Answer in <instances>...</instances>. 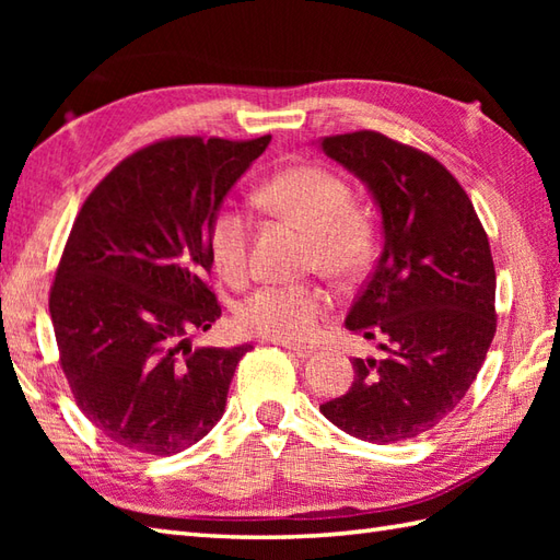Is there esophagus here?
Segmentation results:
<instances>
[{"label": "esophagus", "instance_id": "obj_1", "mask_svg": "<svg viewBox=\"0 0 560 560\" xmlns=\"http://www.w3.org/2000/svg\"><path fill=\"white\" fill-rule=\"evenodd\" d=\"M283 347H287L289 353L295 355V359H301V361H307L315 353L313 347H301V343H283Z\"/></svg>", "mask_w": 560, "mask_h": 560}]
</instances>
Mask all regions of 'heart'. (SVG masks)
Returning <instances> with one entry per match:
<instances>
[{"mask_svg":"<svg viewBox=\"0 0 560 560\" xmlns=\"http://www.w3.org/2000/svg\"><path fill=\"white\" fill-rule=\"evenodd\" d=\"M257 205L311 233V261L337 279H353L368 267L375 233L363 211L351 209V187L319 165H293L257 189ZM247 219L233 207L213 211L207 245L221 277L237 281L247 269ZM329 307V295L315 283H269L237 307V325L267 339H307Z\"/></svg>","mask_w":560,"mask_h":560,"instance_id":"heart-1","label":"heart"}]
</instances>
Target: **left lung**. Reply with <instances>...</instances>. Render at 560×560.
Segmentation results:
<instances>
[{
  "label": "left lung",
  "mask_w": 560,
  "mask_h": 560,
  "mask_svg": "<svg viewBox=\"0 0 560 560\" xmlns=\"http://www.w3.org/2000/svg\"><path fill=\"white\" fill-rule=\"evenodd\" d=\"M365 185L383 253L347 315L383 359H353L347 395L319 407L337 428L389 445L431 431L467 395L495 335V269L483 225L445 165L377 132L317 139Z\"/></svg>",
  "instance_id": "left-lung-1"
}]
</instances>
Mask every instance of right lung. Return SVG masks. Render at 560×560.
<instances>
[{
	"label": "right lung",
	"mask_w": 560,
	"mask_h": 560,
	"mask_svg": "<svg viewBox=\"0 0 560 560\" xmlns=\"http://www.w3.org/2000/svg\"><path fill=\"white\" fill-rule=\"evenodd\" d=\"M168 139L125 159L83 201L50 291L59 363L83 416L139 455L199 443L253 349H192L221 315L207 225L269 147Z\"/></svg>",
	"instance_id": "add662e5"
}]
</instances>
